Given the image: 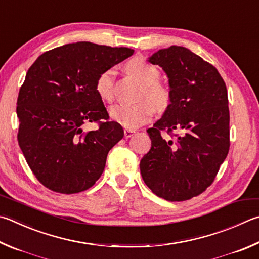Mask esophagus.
Wrapping results in <instances>:
<instances>
[{
  "mask_svg": "<svg viewBox=\"0 0 259 259\" xmlns=\"http://www.w3.org/2000/svg\"><path fill=\"white\" fill-rule=\"evenodd\" d=\"M135 133H136L135 130H131V129H125V130H124V137H125V138H130L131 136H133Z\"/></svg>",
  "mask_w": 259,
  "mask_h": 259,
  "instance_id": "obj_1",
  "label": "esophagus"
}]
</instances>
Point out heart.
I'll return each instance as SVG.
<instances>
[{
  "instance_id": "obj_1",
  "label": "heart",
  "mask_w": 259,
  "mask_h": 259,
  "mask_svg": "<svg viewBox=\"0 0 259 259\" xmlns=\"http://www.w3.org/2000/svg\"><path fill=\"white\" fill-rule=\"evenodd\" d=\"M126 71L144 86V95L150 102L138 104H115L110 109V117L126 129H136L152 119L155 109L162 112L170 104V93L167 88L158 83L159 70L142 58L130 60L125 65ZM115 71L107 69L98 76L96 92L102 100L111 101L114 95Z\"/></svg>"
}]
</instances>
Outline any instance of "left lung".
Returning a JSON list of instances; mask_svg holds the SVG:
<instances>
[{
	"label": "left lung",
	"mask_w": 259,
	"mask_h": 259,
	"mask_svg": "<svg viewBox=\"0 0 259 259\" xmlns=\"http://www.w3.org/2000/svg\"><path fill=\"white\" fill-rule=\"evenodd\" d=\"M168 78L170 104L147 129L152 147L140 173L155 195L188 200L211 185L230 147L228 91L218 70L182 46L162 49L148 58ZM162 130L179 133L168 140Z\"/></svg>",
	"instance_id": "obj_1"
}]
</instances>
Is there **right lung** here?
Wrapping results in <instances>:
<instances>
[{"instance_id": "right-lung-1", "label": "right lung", "mask_w": 259, "mask_h": 259, "mask_svg": "<svg viewBox=\"0 0 259 259\" xmlns=\"http://www.w3.org/2000/svg\"><path fill=\"white\" fill-rule=\"evenodd\" d=\"M134 54L128 48L78 41L45 52L19 91L18 143L41 185L77 194L95 185L123 129L96 92L100 74ZM89 121L99 128L84 130Z\"/></svg>"}]
</instances>
